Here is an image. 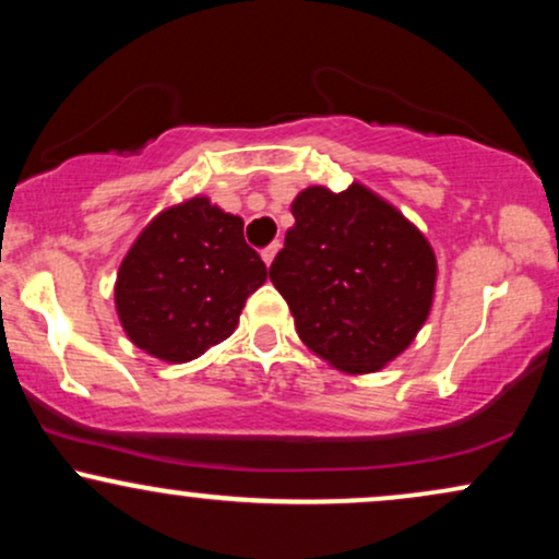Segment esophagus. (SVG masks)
<instances>
[{
  "label": "esophagus",
  "instance_id": "esophagus-1",
  "mask_svg": "<svg viewBox=\"0 0 559 559\" xmlns=\"http://www.w3.org/2000/svg\"><path fill=\"white\" fill-rule=\"evenodd\" d=\"M278 249H281V241H273L271 247L262 249V262H265V265H271V262L275 260V254H278Z\"/></svg>",
  "mask_w": 559,
  "mask_h": 559
}]
</instances>
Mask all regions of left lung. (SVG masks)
<instances>
[{"instance_id": "8db88e82", "label": "left lung", "mask_w": 559, "mask_h": 559, "mask_svg": "<svg viewBox=\"0 0 559 559\" xmlns=\"http://www.w3.org/2000/svg\"><path fill=\"white\" fill-rule=\"evenodd\" d=\"M294 226L271 281L307 349L344 373H376L428 320L436 254L394 204L352 183L310 186L292 202Z\"/></svg>"}]
</instances>
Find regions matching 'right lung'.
I'll return each instance as SVG.
<instances>
[{
  "label": "right lung",
  "mask_w": 559,
  "mask_h": 559,
  "mask_svg": "<svg viewBox=\"0 0 559 559\" xmlns=\"http://www.w3.org/2000/svg\"><path fill=\"white\" fill-rule=\"evenodd\" d=\"M267 267L243 241V221L207 197L163 210L128 249L115 281V310L139 349L189 362L226 342Z\"/></svg>",
  "instance_id": "1"
}]
</instances>
